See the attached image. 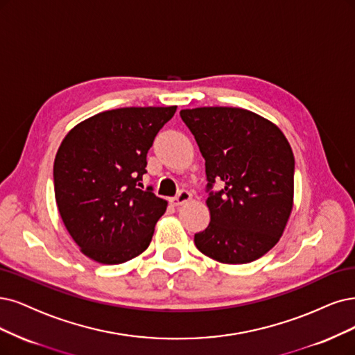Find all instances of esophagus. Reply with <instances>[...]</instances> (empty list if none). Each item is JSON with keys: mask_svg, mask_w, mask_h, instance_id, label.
I'll return each mask as SVG.
<instances>
[{"mask_svg": "<svg viewBox=\"0 0 355 355\" xmlns=\"http://www.w3.org/2000/svg\"><path fill=\"white\" fill-rule=\"evenodd\" d=\"M190 199H191V193L189 190H181L175 196V198L171 199V203H173L174 206H181V205H184L186 202H189Z\"/></svg>", "mask_w": 355, "mask_h": 355, "instance_id": "esophagus-1", "label": "esophagus"}]
</instances>
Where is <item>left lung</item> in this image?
<instances>
[{"label":"left lung","mask_w":355,"mask_h":355,"mask_svg":"<svg viewBox=\"0 0 355 355\" xmlns=\"http://www.w3.org/2000/svg\"><path fill=\"white\" fill-rule=\"evenodd\" d=\"M180 115L206 166L211 222L194 234V244L220 263H250L279 241L293 211L290 143L277 125L247 110L203 107ZM216 182L225 186L218 192Z\"/></svg>","instance_id":"8db88e82"}]
</instances>
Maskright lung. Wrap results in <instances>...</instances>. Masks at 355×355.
<instances>
[{"label": "right lung", "instance_id": "1", "mask_svg": "<svg viewBox=\"0 0 355 355\" xmlns=\"http://www.w3.org/2000/svg\"><path fill=\"white\" fill-rule=\"evenodd\" d=\"M177 107L118 108L96 114L65 136L54 162L55 200L83 254L118 265L150 244L166 202L143 189L146 156Z\"/></svg>", "mask_w": 355, "mask_h": 355}]
</instances>
